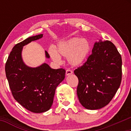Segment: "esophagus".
<instances>
[{
	"mask_svg": "<svg viewBox=\"0 0 131 131\" xmlns=\"http://www.w3.org/2000/svg\"><path fill=\"white\" fill-rule=\"evenodd\" d=\"M72 73H73V71H71V70H70V69H67V70H66V76H69V75L71 74Z\"/></svg>",
	"mask_w": 131,
	"mask_h": 131,
	"instance_id": "obj_1",
	"label": "esophagus"
}]
</instances>
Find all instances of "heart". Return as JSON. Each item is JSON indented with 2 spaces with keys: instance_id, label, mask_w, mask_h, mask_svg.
Masks as SVG:
<instances>
[{
  "instance_id": "heart-1",
  "label": "heart",
  "mask_w": 131,
  "mask_h": 131,
  "mask_svg": "<svg viewBox=\"0 0 131 131\" xmlns=\"http://www.w3.org/2000/svg\"><path fill=\"white\" fill-rule=\"evenodd\" d=\"M91 52L90 42L79 37L61 41L57 45L56 50L53 48L49 50L50 56L55 62L60 61V56L67 57L68 61L73 66H80L86 61Z\"/></svg>"
}]
</instances>
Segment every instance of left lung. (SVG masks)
<instances>
[{"mask_svg": "<svg viewBox=\"0 0 131 131\" xmlns=\"http://www.w3.org/2000/svg\"><path fill=\"white\" fill-rule=\"evenodd\" d=\"M122 57L110 41L96 42L86 62L74 73L79 79L77 94L88 110H97L111 101L121 85Z\"/></svg>", "mask_w": 131, "mask_h": 131, "instance_id": "left-lung-1", "label": "left lung"}]
</instances>
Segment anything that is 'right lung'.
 Masks as SVG:
<instances>
[{"instance_id":"add662e5","label":"right lung","mask_w":131,"mask_h":131,"mask_svg":"<svg viewBox=\"0 0 131 131\" xmlns=\"http://www.w3.org/2000/svg\"><path fill=\"white\" fill-rule=\"evenodd\" d=\"M42 37L40 34L15 45L5 64L6 76L14 98L27 110L36 113L51 108L55 89L64 79L66 74L64 69H52L46 63L30 67L23 61V46ZM45 56L50 58L46 51Z\"/></svg>"}]
</instances>
